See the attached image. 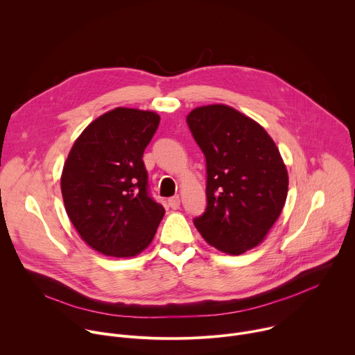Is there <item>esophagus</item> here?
I'll use <instances>...</instances> for the list:
<instances>
[{
    "instance_id": "esophagus-1",
    "label": "esophagus",
    "mask_w": 355,
    "mask_h": 355,
    "mask_svg": "<svg viewBox=\"0 0 355 355\" xmlns=\"http://www.w3.org/2000/svg\"><path fill=\"white\" fill-rule=\"evenodd\" d=\"M180 196H173V198H170L168 199V207L171 208V209H178L180 208Z\"/></svg>"
}]
</instances>
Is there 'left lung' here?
<instances>
[{"mask_svg": "<svg viewBox=\"0 0 355 355\" xmlns=\"http://www.w3.org/2000/svg\"><path fill=\"white\" fill-rule=\"evenodd\" d=\"M187 123L207 160V209L193 225L219 251L243 254L264 240L285 205L279 150L263 126L227 105L195 108Z\"/></svg>", "mask_w": 355, "mask_h": 355, "instance_id": "8db88e82", "label": "left lung"}]
</instances>
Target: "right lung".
Listing matches in <instances>:
<instances>
[{"mask_svg": "<svg viewBox=\"0 0 355 355\" xmlns=\"http://www.w3.org/2000/svg\"><path fill=\"white\" fill-rule=\"evenodd\" d=\"M159 123L155 112L115 108L91 122L70 150L60 181L66 212L101 254H139L164 216L141 160Z\"/></svg>", "mask_w": 355, "mask_h": 355, "instance_id": "right-lung-1", "label": "right lung"}]
</instances>
